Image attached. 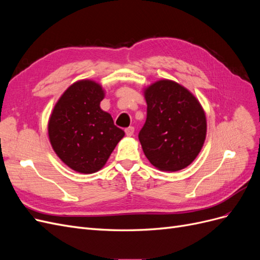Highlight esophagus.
<instances>
[{"label": "esophagus", "instance_id": "1", "mask_svg": "<svg viewBox=\"0 0 260 260\" xmlns=\"http://www.w3.org/2000/svg\"><path fill=\"white\" fill-rule=\"evenodd\" d=\"M124 132H125V135H127L128 137H132L133 133H135V128H133V127H128V128L124 129Z\"/></svg>", "mask_w": 260, "mask_h": 260}]
</instances>
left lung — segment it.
<instances>
[{"instance_id": "8db88e82", "label": "left lung", "mask_w": 260, "mask_h": 260, "mask_svg": "<svg viewBox=\"0 0 260 260\" xmlns=\"http://www.w3.org/2000/svg\"><path fill=\"white\" fill-rule=\"evenodd\" d=\"M146 121L139 132L143 152L162 171L187 167L206 138V116L200 102L184 86L159 80L144 91Z\"/></svg>"}]
</instances>
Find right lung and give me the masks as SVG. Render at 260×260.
<instances>
[{
	"label": "right lung",
	"mask_w": 260,
	"mask_h": 260,
	"mask_svg": "<svg viewBox=\"0 0 260 260\" xmlns=\"http://www.w3.org/2000/svg\"><path fill=\"white\" fill-rule=\"evenodd\" d=\"M102 86L91 80L75 82L55 105L49 120L54 152L69 168L93 174L106 164L124 132L102 111Z\"/></svg>",
	"instance_id": "add662e5"
}]
</instances>
